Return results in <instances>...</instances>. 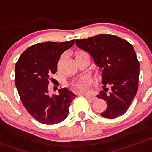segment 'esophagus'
Wrapping results in <instances>:
<instances>
[{"instance_id":"esophagus-1","label":"esophagus","mask_w":152,"mask_h":152,"mask_svg":"<svg viewBox=\"0 0 152 152\" xmlns=\"http://www.w3.org/2000/svg\"><path fill=\"white\" fill-rule=\"evenodd\" d=\"M83 96L86 98L87 99H88L90 101H94L96 99V98L94 96H91V95H88V94H83Z\"/></svg>"}]
</instances>
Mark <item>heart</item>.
Listing matches in <instances>:
<instances>
[{
    "instance_id": "heart-1",
    "label": "heart",
    "mask_w": 152,
    "mask_h": 152,
    "mask_svg": "<svg viewBox=\"0 0 152 152\" xmlns=\"http://www.w3.org/2000/svg\"><path fill=\"white\" fill-rule=\"evenodd\" d=\"M86 52L80 51L78 52L77 54H81V53H85ZM92 85V80L89 76L84 75L78 78L77 80H75L72 83L71 86L73 91L76 92H84L89 86Z\"/></svg>"
}]
</instances>
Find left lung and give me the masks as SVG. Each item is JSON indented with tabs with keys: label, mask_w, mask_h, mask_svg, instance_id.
I'll use <instances>...</instances> for the list:
<instances>
[{
	"label": "left lung",
	"mask_w": 152,
	"mask_h": 152,
	"mask_svg": "<svg viewBox=\"0 0 152 152\" xmlns=\"http://www.w3.org/2000/svg\"><path fill=\"white\" fill-rule=\"evenodd\" d=\"M75 43L103 69L104 91L97 97L107 102V108L101 115L115 119L124 115L138 88L139 61L133 45L116 35L104 34L76 40Z\"/></svg>",
	"instance_id": "left-lung-1"
}]
</instances>
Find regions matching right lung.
I'll return each instance as SVG.
<instances>
[{
	"mask_svg": "<svg viewBox=\"0 0 152 152\" xmlns=\"http://www.w3.org/2000/svg\"><path fill=\"white\" fill-rule=\"evenodd\" d=\"M74 43L75 40L35 44L16 63L15 85L19 97L29 114L40 123L55 125L63 121L77 96L64 88L58 90V95L51 96L48 86L50 75L56 72L61 55Z\"/></svg>",
	"mask_w": 152,
	"mask_h": 152,
	"instance_id": "obj_1",
	"label": "right lung"
}]
</instances>
